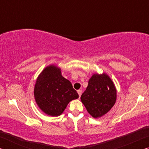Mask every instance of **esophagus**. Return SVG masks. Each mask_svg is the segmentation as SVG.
<instances>
[{
	"label": "esophagus",
	"instance_id": "obj_1",
	"mask_svg": "<svg viewBox=\"0 0 149 149\" xmlns=\"http://www.w3.org/2000/svg\"><path fill=\"white\" fill-rule=\"evenodd\" d=\"M77 93H78V95H79V97H80L81 95V93H82V90L81 89H79L77 91Z\"/></svg>",
	"mask_w": 149,
	"mask_h": 149
}]
</instances>
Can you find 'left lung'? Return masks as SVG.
<instances>
[{
	"mask_svg": "<svg viewBox=\"0 0 149 149\" xmlns=\"http://www.w3.org/2000/svg\"><path fill=\"white\" fill-rule=\"evenodd\" d=\"M81 100L93 118H99L107 114L114 105L116 90L107 74H94L89 80Z\"/></svg>",
	"mask_w": 149,
	"mask_h": 149,
	"instance_id": "1",
	"label": "left lung"
}]
</instances>
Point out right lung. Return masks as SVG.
Wrapping results in <instances>:
<instances>
[{"label": "right lung", "instance_id": "obj_1", "mask_svg": "<svg viewBox=\"0 0 149 149\" xmlns=\"http://www.w3.org/2000/svg\"><path fill=\"white\" fill-rule=\"evenodd\" d=\"M34 95L39 108L52 116H60L71 100L79 97L71 82L62 77L60 69L54 65L47 67L39 75Z\"/></svg>", "mask_w": 149, "mask_h": 149}]
</instances>
